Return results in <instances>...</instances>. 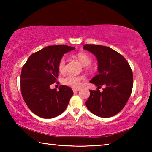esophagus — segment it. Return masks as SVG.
<instances>
[{
	"mask_svg": "<svg viewBox=\"0 0 152 152\" xmlns=\"http://www.w3.org/2000/svg\"><path fill=\"white\" fill-rule=\"evenodd\" d=\"M80 90L78 88H74L73 89V92H78Z\"/></svg>",
	"mask_w": 152,
	"mask_h": 152,
	"instance_id": "esophagus-1",
	"label": "esophagus"
}]
</instances>
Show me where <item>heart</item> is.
Returning a JSON list of instances; mask_svg holds the SVG:
<instances>
[{
  "label": "heart",
  "instance_id": "obj_1",
  "mask_svg": "<svg viewBox=\"0 0 152 152\" xmlns=\"http://www.w3.org/2000/svg\"><path fill=\"white\" fill-rule=\"evenodd\" d=\"M77 58L80 61V63L84 66L90 65L92 62V58L85 53H79L77 54ZM66 69V61L64 57L61 58L58 62V70L61 73H64ZM82 76H78L69 74L63 80V83L65 85L72 87V88H78L80 86L81 81L83 80Z\"/></svg>",
  "mask_w": 152,
  "mask_h": 152
}]
</instances>
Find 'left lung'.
<instances>
[{
    "instance_id": "left-lung-1",
    "label": "left lung",
    "mask_w": 152,
    "mask_h": 152,
    "mask_svg": "<svg viewBox=\"0 0 152 152\" xmlns=\"http://www.w3.org/2000/svg\"><path fill=\"white\" fill-rule=\"evenodd\" d=\"M83 48L96 56L99 72L90 81L98 88L90 91L86 106L96 116H114L124 108L132 94L133 78L129 64L122 55L109 47L86 44ZM102 85L106 87L100 92Z\"/></svg>"
}]
</instances>
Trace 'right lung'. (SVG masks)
<instances>
[{
	"label": "right lung",
	"instance_id": "1",
	"mask_svg": "<svg viewBox=\"0 0 152 152\" xmlns=\"http://www.w3.org/2000/svg\"><path fill=\"white\" fill-rule=\"evenodd\" d=\"M74 49L66 45L48 46L31 55L23 66L22 96L29 109L37 116L44 119L56 117L68 107L72 90L61 85L57 91L50 86L57 81L59 61L64 53Z\"/></svg>",
	"mask_w": 152,
	"mask_h": 152
}]
</instances>
